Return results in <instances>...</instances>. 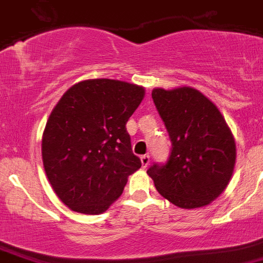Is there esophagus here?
<instances>
[{
	"mask_svg": "<svg viewBox=\"0 0 263 263\" xmlns=\"http://www.w3.org/2000/svg\"><path fill=\"white\" fill-rule=\"evenodd\" d=\"M140 159H141V164H142V167L146 168L147 165H149V163H150V157H149V155H147V154L142 155V157L140 158Z\"/></svg>",
	"mask_w": 263,
	"mask_h": 263,
	"instance_id": "obj_1",
	"label": "esophagus"
}]
</instances>
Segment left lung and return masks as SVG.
Returning a JSON list of instances; mask_svg holds the SVG:
<instances>
[{"mask_svg":"<svg viewBox=\"0 0 263 263\" xmlns=\"http://www.w3.org/2000/svg\"><path fill=\"white\" fill-rule=\"evenodd\" d=\"M152 98L172 146L167 162L154 163L147 175L177 207L210 204L226 189L235 165V141L225 118L195 88H154Z\"/></svg>","mask_w":263,"mask_h":263,"instance_id":"8db88e82","label":"left lung"}]
</instances>
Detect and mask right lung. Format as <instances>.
<instances>
[{"mask_svg": "<svg viewBox=\"0 0 263 263\" xmlns=\"http://www.w3.org/2000/svg\"><path fill=\"white\" fill-rule=\"evenodd\" d=\"M144 95L137 85L101 78L77 83L56 104L43 132V167L70 210L105 212L141 167L126 123Z\"/></svg>", "mask_w": 263, "mask_h": 263, "instance_id": "obj_1", "label": "right lung"}]
</instances>
